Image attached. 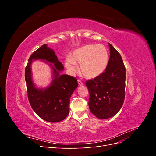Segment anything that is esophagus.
I'll use <instances>...</instances> for the list:
<instances>
[{"label":"esophagus","instance_id":"esophagus-1","mask_svg":"<svg viewBox=\"0 0 156 156\" xmlns=\"http://www.w3.org/2000/svg\"><path fill=\"white\" fill-rule=\"evenodd\" d=\"M77 82H78V84H79L80 86H83V84H84V83H83V82L81 81V80H78Z\"/></svg>","mask_w":156,"mask_h":156}]
</instances>
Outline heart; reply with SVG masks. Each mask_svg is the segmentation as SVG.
Returning <instances> with one entry per match:
<instances>
[{"mask_svg":"<svg viewBox=\"0 0 156 156\" xmlns=\"http://www.w3.org/2000/svg\"><path fill=\"white\" fill-rule=\"evenodd\" d=\"M66 62V67L71 72H75V64H80L81 73L88 79L96 78L106 70L109 60L108 51L103 45H84L73 51Z\"/></svg>","mask_w":156,"mask_h":156,"instance_id":"1","label":"heart"}]
</instances>
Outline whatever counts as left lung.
<instances>
[{"label":"left lung","mask_w":156,"mask_h":156,"mask_svg":"<svg viewBox=\"0 0 156 156\" xmlns=\"http://www.w3.org/2000/svg\"><path fill=\"white\" fill-rule=\"evenodd\" d=\"M110 47V58L106 70L100 76L86 81L90 98V111L100 119L114 116L124 103L126 68L121 55Z\"/></svg>","instance_id":"obj_1"}]
</instances>
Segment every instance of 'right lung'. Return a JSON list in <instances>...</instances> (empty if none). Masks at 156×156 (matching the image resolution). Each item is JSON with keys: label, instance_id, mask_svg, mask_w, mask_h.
Here are the masks:
<instances>
[{"label": "right lung", "instance_id": "right-lung-1", "mask_svg": "<svg viewBox=\"0 0 156 156\" xmlns=\"http://www.w3.org/2000/svg\"><path fill=\"white\" fill-rule=\"evenodd\" d=\"M41 59L53 63L54 79L51 85L43 90L35 88L31 78L30 64L32 59ZM64 69L53 50L46 44L33 53L27 64L25 78L27 96L30 106L41 119L49 122H58L69 114L70 97L78 86L77 79L68 75H60Z\"/></svg>", "mask_w": 156, "mask_h": 156}]
</instances>
